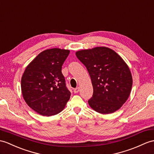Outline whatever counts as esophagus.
I'll return each mask as SVG.
<instances>
[{"label": "esophagus", "mask_w": 154, "mask_h": 154, "mask_svg": "<svg viewBox=\"0 0 154 154\" xmlns=\"http://www.w3.org/2000/svg\"><path fill=\"white\" fill-rule=\"evenodd\" d=\"M79 91H80V88L79 87H77L75 88H74L73 92H75V93H78Z\"/></svg>", "instance_id": "34e87169"}]
</instances>
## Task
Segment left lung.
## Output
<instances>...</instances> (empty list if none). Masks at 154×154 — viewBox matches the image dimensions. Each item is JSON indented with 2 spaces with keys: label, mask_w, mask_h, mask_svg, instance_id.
<instances>
[{
  "label": "left lung",
  "mask_w": 154,
  "mask_h": 154,
  "mask_svg": "<svg viewBox=\"0 0 154 154\" xmlns=\"http://www.w3.org/2000/svg\"><path fill=\"white\" fill-rule=\"evenodd\" d=\"M75 54L91 79L93 95L88 101L91 108L102 114L119 109L129 97L133 86V77L126 62L106 46L81 50Z\"/></svg>",
  "instance_id": "1"
}]
</instances>
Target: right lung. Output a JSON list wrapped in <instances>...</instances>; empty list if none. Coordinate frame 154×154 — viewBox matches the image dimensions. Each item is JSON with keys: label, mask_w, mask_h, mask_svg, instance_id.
I'll use <instances>...</instances> for the list:
<instances>
[{"label": "right lung", "mask_w": 154, "mask_h": 154, "mask_svg": "<svg viewBox=\"0 0 154 154\" xmlns=\"http://www.w3.org/2000/svg\"><path fill=\"white\" fill-rule=\"evenodd\" d=\"M69 50L46 49L29 63L21 77L24 100L43 116L56 115L65 108L71 92L67 88L62 66Z\"/></svg>", "instance_id": "obj_1"}]
</instances>
